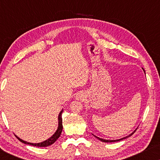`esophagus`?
<instances>
[{
    "instance_id": "34e87169",
    "label": "esophagus",
    "mask_w": 160,
    "mask_h": 160,
    "mask_svg": "<svg viewBox=\"0 0 160 160\" xmlns=\"http://www.w3.org/2000/svg\"><path fill=\"white\" fill-rule=\"evenodd\" d=\"M85 98H86V96H85L84 94L82 92L78 93L77 95H76V99L78 100H80V101H83V100H84Z\"/></svg>"
}]
</instances>
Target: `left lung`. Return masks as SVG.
Returning <instances> with one entry per match:
<instances>
[{
	"label": "left lung",
	"instance_id": "8db88e82",
	"mask_svg": "<svg viewBox=\"0 0 160 160\" xmlns=\"http://www.w3.org/2000/svg\"><path fill=\"white\" fill-rule=\"evenodd\" d=\"M142 69L143 70V71H144V73H145V71H144V69L143 68H142ZM145 74H146V73H145ZM135 131H136V130H134L133 131V132L131 133V134H130L129 135H128V136H126V137H124V138H120V139H117V140H105V139H102V138H99V137H97V136H95V135H94L93 134V135L95 137H96V138H98V140H100V141H101L102 142H105V143H111V142H117V141H122V140H124V139H126V138H129V137H130L131 135H132L133 133H134Z\"/></svg>",
	"mask_w": 160,
	"mask_h": 160
}]
</instances>
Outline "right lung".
<instances>
[{"mask_svg": "<svg viewBox=\"0 0 160 160\" xmlns=\"http://www.w3.org/2000/svg\"><path fill=\"white\" fill-rule=\"evenodd\" d=\"M63 111V109L60 111V113H59L58 116V130H56V132L54 133L53 135L48 138L46 141L41 142V143H29V142L25 141L23 140H22L21 138H19V137H17L16 135H14L15 136L17 137V138L19 140V141H21L22 143H25V144H28V145H31L33 146H38V147H46V146H49L52 144H53L54 142H55L59 138V137L60 136L61 132H62V113Z\"/></svg>", "mask_w": 160, "mask_h": 160, "instance_id": "right-lung-1", "label": "right lung"}]
</instances>
